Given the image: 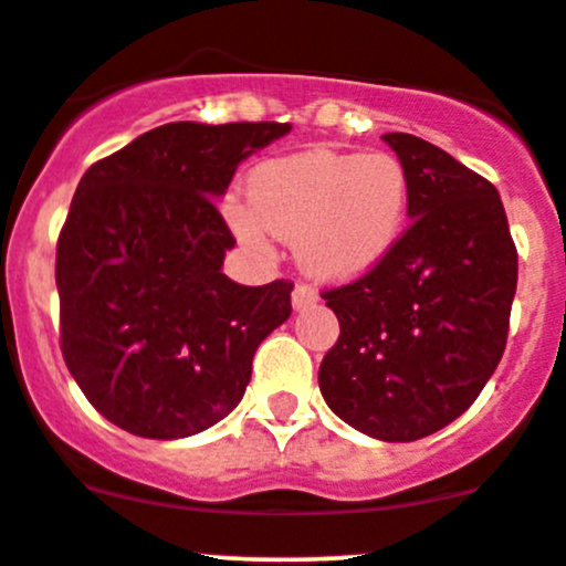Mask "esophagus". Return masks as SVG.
I'll return each mask as SVG.
<instances>
[{"label":"esophagus","instance_id":"1","mask_svg":"<svg viewBox=\"0 0 566 566\" xmlns=\"http://www.w3.org/2000/svg\"><path fill=\"white\" fill-rule=\"evenodd\" d=\"M315 301H317V290L312 287V284L295 282V287H293V306H295V310H304V306L315 304Z\"/></svg>","mask_w":566,"mask_h":566}]
</instances>
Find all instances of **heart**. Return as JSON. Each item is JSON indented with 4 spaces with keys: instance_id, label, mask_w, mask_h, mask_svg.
<instances>
[{
    "instance_id": "b5f03b06",
    "label": "heart",
    "mask_w": 566,
    "mask_h": 566,
    "mask_svg": "<svg viewBox=\"0 0 566 566\" xmlns=\"http://www.w3.org/2000/svg\"><path fill=\"white\" fill-rule=\"evenodd\" d=\"M249 199L227 218L254 249L273 234L295 238L301 265L323 279H350L389 254L409 207L403 163L387 151H306L251 174Z\"/></svg>"
}]
</instances>
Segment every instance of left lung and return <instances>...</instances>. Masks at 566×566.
Masks as SVG:
<instances>
[{
  "instance_id": "1",
  "label": "left lung",
  "mask_w": 566,
  "mask_h": 566,
  "mask_svg": "<svg viewBox=\"0 0 566 566\" xmlns=\"http://www.w3.org/2000/svg\"><path fill=\"white\" fill-rule=\"evenodd\" d=\"M409 177V229L354 282L323 290L339 337L321 361L337 417L384 442H411L470 409L509 337L517 245L490 179L440 146L384 135Z\"/></svg>"
}]
</instances>
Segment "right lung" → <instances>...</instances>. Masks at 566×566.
Segmentation results:
<instances>
[{
    "instance_id": "1",
    "label": "right lung",
    "mask_w": 566,
    "mask_h": 566,
    "mask_svg": "<svg viewBox=\"0 0 566 566\" xmlns=\"http://www.w3.org/2000/svg\"><path fill=\"white\" fill-rule=\"evenodd\" d=\"M290 124L157 126L93 163L57 238L60 350L98 415L146 440L199 434L240 403L293 282L221 273L234 238L216 196Z\"/></svg>"
}]
</instances>
